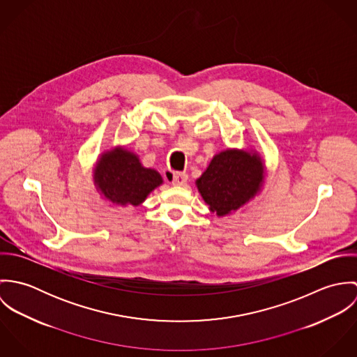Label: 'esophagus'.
I'll list each match as a JSON object with an SVG mask.
<instances>
[{
    "mask_svg": "<svg viewBox=\"0 0 357 357\" xmlns=\"http://www.w3.org/2000/svg\"><path fill=\"white\" fill-rule=\"evenodd\" d=\"M188 181V176L185 173H174L172 177V184L174 187H183Z\"/></svg>",
    "mask_w": 357,
    "mask_h": 357,
    "instance_id": "34e87169",
    "label": "esophagus"
}]
</instances>
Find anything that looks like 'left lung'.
Instances as JSON below:
<instances>
[{"instance_id": "1", "label": "left lung", "mask_w": 357, "mask_h": 357, "mask_svg": "<svg viewBox=\"0 0 357 357\" xmlns=\"http://www.w3.org/2000/svg\"><path fill=\"white\" fill-rule=\"evenodd\" d=\"M265 176V159L255 149H227L211 158L195 184L208 210L225 217L255 199Z\"/></svg>"}]
</instances>
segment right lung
I'll list each match as a JSON object with an SVG mask.
<instances>
[{
    "label": "right lung",
    "mask_w": 357,
    "mask_h": 357,
    "mask_svg": "<svg viewBox=\"0 0 357 357\" xmlns=\"http://www.w3.org/2000/svg\"><path fill=\"white\" fill-rule=\"evenodd\" d=\"M92 178L104 199L122 207L140 206L163 184L155 169L143 166L139 155L123 146L111 147L99 155L92 167Z\"/></svg>",
    "instance_id": "add662e5"
}]
</instances>
